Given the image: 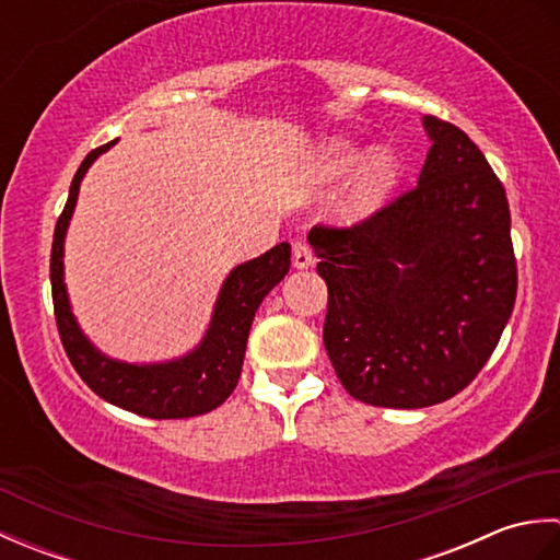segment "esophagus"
<instances>
[{
    "mask_svg": "<svg viewBox=\"0 0 560 560\" xmlns=\"http://www.w3.org/2000/svg\"><path fill=\"white\" fill-rule=\"evenodd\" d=\"M313 265V249L301 237L293 241V267L295 269H307Z\"/></svg>",
    "mask_w": 560,
    "mask_h": 560,
    "instance_id": "esophagus-1",
    "label": "esophagus"
}]
</instances>
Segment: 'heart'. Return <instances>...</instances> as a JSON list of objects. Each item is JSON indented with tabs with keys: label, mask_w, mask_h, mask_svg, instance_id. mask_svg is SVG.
Listing matches in <instances>:
<instances>
[{
	"label": "heart",
	"mask_w": 560,
	"mask_h": 560,
	"mask_svg": "<svg viewBox=\"0 0 560 560\" xmlns=\"http://www.w3.org/2000/svg\"><path fill=\"white\" fill-rule=\"evenodd\" d=\"M355 161H359V149L349 144V141H337V144H331L325 151V168L329 175L347 173ZM397 175H399L397 153L387 147L375 149L363 163L359 183H355V189H353L355 205L361 209L377 207L380 201L387 197L392 185L397 183Z\"/></svg>",
	"instance_id": "obj_1"
}]
</instances>
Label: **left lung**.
I'll return each mask as SVG.
<instances>
[{
	"mask_svg": "<svg viewBox=\"0 0 560 560\" xmlns=\"http://www.w3.org/2000/svg\"><path fill=\"white\" fill-rule=\"evenodd\" d=\"M419 185L307 235L329 299L325 349L353 399L440 404L479 375L515 307L505 187L459 127L428 115Z\"/></svg>",
	"mask_w": 560,
	"mask_h": 560,
	"instance_id": "8db88e82",
	"label": "left lung"
}]
</instances>
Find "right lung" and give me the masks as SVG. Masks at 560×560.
Here are the masks:
<instances>
[{
  "label": "right lung",
  "instance_id": "obj_1",
  "mask_svg": "<svg viewBox=\"0 0 560 560\" xmlns=\"http://www.w3.org/2000/svg\"><path fill=\"white\" fill-rule=\"evenodd\" d=\"M113 144L115 141L93 149L81 161L69 187L67 205L55 225L50 283L59 339H62L69 361L83 383L105 401L115 404V407L147 416V419H189V416H201L221 407L235 389L237 377H241L243 371L249 325H253L257 307L265 301V295L289 273L291 245H273L269 253L245 261V265L235 267L229 273V279L223 281L205 341L185 359L161 365H129L105 359L81 335L74 315L69 311L67 289L62 281V249L71 211H74L77 205L81 177L89 171V165Z\"/></svg>",
  "mask_w": 560,
  "mask_h": 560
}]
</instances>
